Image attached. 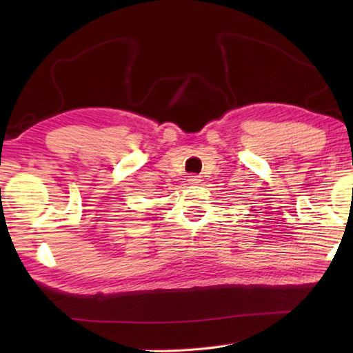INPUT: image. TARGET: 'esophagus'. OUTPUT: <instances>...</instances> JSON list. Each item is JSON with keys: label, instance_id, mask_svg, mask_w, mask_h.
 Here are the masks:
<instances>
[{"label": "esophagus", "instance_id": "esophagus-1", "mask_svg": "<svg viewBox=\"0 0 353 353\" xmlns=\"http://www.w3.org/2000/svg\"><path fill=\"white\" fill-rule=\"evenodd\" d=\"M188 182L191 185H199L201 182V176H197V174H192V176H188Z\"/></svg>", "mask_w": 353, "mask_h": 353}]
</instances>
